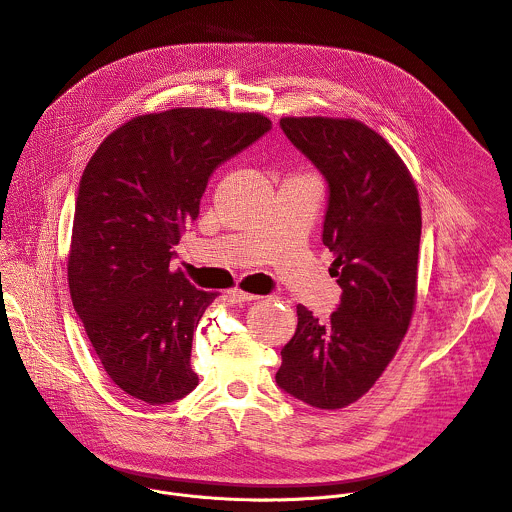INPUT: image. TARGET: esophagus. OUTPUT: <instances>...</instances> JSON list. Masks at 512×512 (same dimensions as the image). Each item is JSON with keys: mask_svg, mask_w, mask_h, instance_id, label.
Masks as SVG:
<instances>
[{"mask_svg": "<svg viewBox=\"0 0 512 512\" xmlns=\"http://www.w3.org/2000/svg\"><path fill=\"white\" fill-rule=\"evenodd\" d=\"M229 298H231L235 304H249V302L259 300V296L247 294V291H243V289H231V291H229Z\"/></svg>", "mask_w": 512, "mask_h": 512, "instance_id": "34e87169", "label": "esophagus"}]
</instances>
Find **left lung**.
<instances>
[{"label":"left lung","instance_id":"1","mask_svg":"<svg viewBox=\"0 0 512 512\" xmlns=\"http://www.w3.org/2000/svg\"><path fill=\"white\" fill-rule=\"evenodd\" d=\"M287 139L328 182L322 243L342 298L318 322L298 304V330L281 348L277 385L318 409H342L379 381L407 334L417 300L421 206L415 182L369 125L281 117Z\"/></svg>","mask_w":512,"mask_h":512}]
</instances>
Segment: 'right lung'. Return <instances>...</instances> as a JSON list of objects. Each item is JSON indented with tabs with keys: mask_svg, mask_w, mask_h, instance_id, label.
<instances>
[{
	"mask_svg": "<svg viewBox=\"0 0 512 512\" xmlns=\"http://www.w3.org/2000/svg\"><path fill=\"white\" fill-rule=\"evenodd\" d=\"M271 129L261 113L178 107L137 115L87 164L68 251L72 306L109 379L150 405L198 385L192 336L218 296L170 269L210 174Z\"/></svg>",
	"mask_w": 512,
	"mask_h": 512,
	"instance_id": "add662e5",
	"label": "right lung"
}]
</instances>
